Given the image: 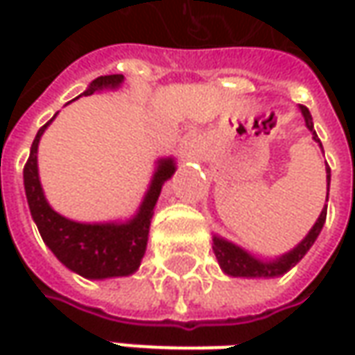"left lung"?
<instances>
[{
    "label": "left lung",
    "instance_id": "left-lung-1",
    "mask_svg": "<svg viewBox=\"0 0 355 355\" xmlns=\"http://www.w3.org/2000/svg\"><path fill=\"white\" fill-rule=\"evenodd\" d=\"M300 110H302V116L306 120L308 130L312 132V138L320 144L322 148L320 138H318L316 132H314V124H312L310 110H308L306 106H300ZM326 173H328L326 180H328V191H330V168L326 170ZM324 221H326V207L322 209L318 221H316L314 227L310 229V233L304 237V241H302L296 249H293L291 252H286V254H282L280 259H275V261H259V259L251 257L249 252H245L243 249L235 247L233 243H229L225 239L219 237L213 239V252H215V257H217L221 268L225 270L227 275H231V277H279V275H284L286 270H291V268L306 254L308 249L314 245L316 237L320 235Z\"/></svg>",
    "mask_w": 355,
    "mask_h": 355
}]
</instances>
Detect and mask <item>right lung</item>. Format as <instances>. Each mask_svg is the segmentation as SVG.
I'll use <instances>...</instances> for the list:
<instances>
[{
  "label": "right lung",
  "mask_w": 355,
  "mask_h": 355,
  "mask_svg": "<svg viewBox=\"0 0 355 355\" xmlns=\"http://www.w3.org/2000/svg\"><path fill=\"white\" fill-rule=\"evenodd\" d=\"M124 80L122 75H104L94 78L90 83L89 90L85 96L101 89H116ZM55 118V116H53ZM41 126L33 144H31V154L25 162L23 168V182H25V193L27 203L33 215L37 229L41 233L43 241L53 251V254L61 261L62 265L76 275L85 279H110V277H126L132 275L142 261L148 243V231H150V219L154 213L159 191L164 182L171 178L175 170L171 159H162L156 175L152 180L150 191L144 199L142 207L138 215L122 225H87V223H75L71 219H64L57 211H53L45 201L43 189L39 184V173H37V146L39 138L45 132L49 124Z\"/></svg>",
  "instance_id": "add662e5"
}]
</instances>
